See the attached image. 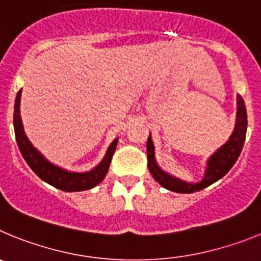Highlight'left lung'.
<instances>
[{"label":"left lung","instance_id":"left-lung-1","mask_svg":"<svg viewBox=\"0 0 261 261\" xmlns=\"http://www.w3.org/2000/svg\"><path fill=\"white\" fill-rule=\"evenodd\" d=\"M237 103H238L237 105V123H235L232 135L230 136L225 145H222L213 155H211L208 163H206L204 177H202V180L197 181V183H187V181L180 180V179L171 176L163 171L155 162L154 145L151 141V136L149 135L146 142L147 167L154 179L161 186L165 187L166 190L172 191V192L193 193L196 191L204 190L211 184L216 183L217 180H220L222 176H225L241 155L244 140H246V132H247V111H246L244 100L241 95L237 96Z\"/></svg>","mask_w":261,"mask_h":261}]
</instances>
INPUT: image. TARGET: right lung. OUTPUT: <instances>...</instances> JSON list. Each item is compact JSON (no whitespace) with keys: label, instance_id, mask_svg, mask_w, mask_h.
Here are the masks:
<instances>
[{"label":"right lung","instance_id":"1","mask_svg":"<svg viewBox=\"0 0 261 261\" xmlns=\"http://www.w3.org/2000/svg\"><path fill=\"white\" fill-rule=\"evenodd\" d=\"M20 94L22 90H19L15 98V105H14V132H15V140H17L18 147H19L20 154L27 162V165L31 167V170L40 177L41 180L50 186L56 187L61 191L66 192H78V191L91 190L95 186H98L100 181L105 179L107 175L108 168H110L111 159L116 150L117 138H115L110 147L107 149L105 158L96 167L90 170L87 172H70L64 168H60L57 166L48 162L44 156L41 155L35 147L32 146L29 141L26 133L23 130L22 119H20Z\"/></svg>","mask_w":261,"mask_h":261}]
</instances>
